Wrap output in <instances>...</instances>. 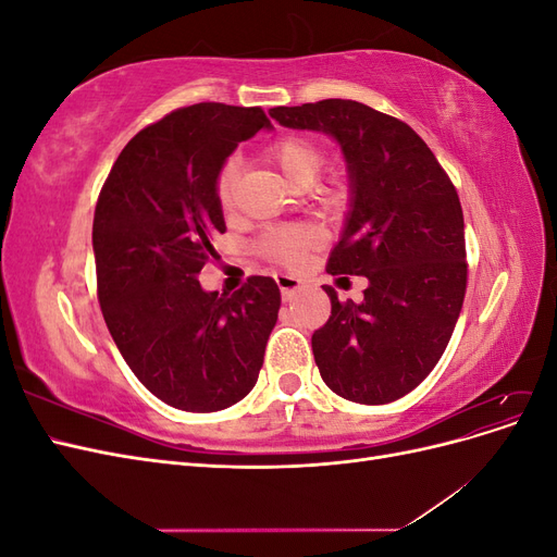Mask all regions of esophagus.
<instances>
[{"label":"esophagus","mask_w":557,"mask_h":557,"mask_svg":"<svg viewBox=\"0 0 557 557\" xmlns=\"http://www.w3.org/2000/svg\"><path fill=\"white\" fill-rule=\"evenodd\" d=\"M274 281H276V285H278V290H281V297L288 301V299H293V295L299 290V278L297 276H293V274H276L274 276Z\"/></svg>","instance_id":"34e87169"}]
</instances>
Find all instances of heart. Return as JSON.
I'll use <instances>...</instances> for the list:
<instances>
[{
  "instance_id": "obj_1",
  "label": "heart",
  "mask_w": 557,
  "mask_h": 557,
  "mask_svg": "<svg viewBox=\"0 0 557 557\" xmlns=\"http://www.w3.org/2000/svg\"><path fill=\"white\" fill-rule=\"evenodd\" d=\"M267 158L272 160L278 166V172L295 185L313 183V178L320 174V166H323V153H320V148L305 137H283L274 141L267 148ZM237 183H239V162L227 160L215 181V195L223 209L232 207ZM320 239H323V232H320L315 225H309V223L285 225V227L269 230L264 234L262 250L269 258L293 264L301 258V252L318 246Z\"/></svg>"
}]
</instances>
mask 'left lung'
<instances>
[{"instance_id": "8db88e82", "label": "left lung", "mask_w": 557, "mask_h": 557, "mask_svg": "<svg viewBox=\"0 0 557 557\" xmlns=\"http://www.w3.org/2000/svg\"><path fill=\"white\" fill-rule=\"evenodd\" d=\"M283 127L323 132L342 148L348 211L330 274L367 278L362 301H339L311 336L330 391L358 404L411 393L440 362L467 288L458 193L428 144L393 115L352 99L276 107Z\"/></svg>"}]
</instances>
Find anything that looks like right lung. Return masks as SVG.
<instances>
[{
    "instance_id": "obj_1",
    "label": "right lung",
    "mask_w": 557,
    "mask_h": 557,
    "mask_svg": "<svg viewBox=\"0 0 557 557\" xmlns=\"http://www.w3.org/2000/svg\"><path fill=\"white\" fill-rule=\"evenodd\" d=\"M260 129H272L260 107L201 102L164 115L123 148L95 209L107 327L134 376L181 411L244 399L278 320L274 278L250 276L230 297L197 281L225 232L218 174Z\"/></svg>"
}]
</instances>
